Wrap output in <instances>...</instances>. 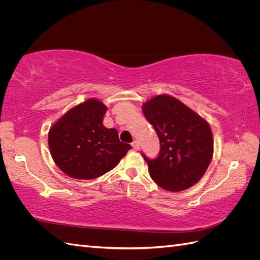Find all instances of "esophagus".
Masks as SVG:
<instances>
[{"mask_svg":"<svg viewBox=\"0 0 260 260\" xmlns=\"http://www.w3.org/2000/svg\"><path fill=\"white\" fill-rule=\"evenodd\" d=\"M131 145H132L133 149H136V151H139V149H140V145H139V142H138V141H133Z\"/></svg>","mask_w":260,"mask_h":260,"instance_id":"1","label":"esophagus"}]
</instances>
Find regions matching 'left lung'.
<instances>
[{"instance_id": "8db88e82", "label": "left lung", "mask_w": 260, "mask_h": 260, "mask_svg": "<svg viewBox=\"0 0 260 260\" xmlns=\"http://www.w3.org/2000/svg\"><path fill=\"white\" fill-rule=\"evenodd\" d=\"M147 121L159 138L155 159L144 157L149 176L161 188L180 192L198 183L214 154L209 123L178 99L160 94L142 105Z\"/></svg>"}]
</instances>
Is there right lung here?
<instances>
[{"label": "right lung", "instance_id": "1", "mask_svg": "<svg viewBox=\"0 0 260 260\" xmlns=\"http://www.w3.org/2000/svg\"><path fill=\"white\" fill-rule=\"evenodd\" d=\"M107 107L89 99L73 107L49 131V147L54 162L65 175L90 180L115 168L131 148L120 142L116 129L105 128Z\"/></svg>", "mask_w": 260, "mask_h": 260}]
</instances>
